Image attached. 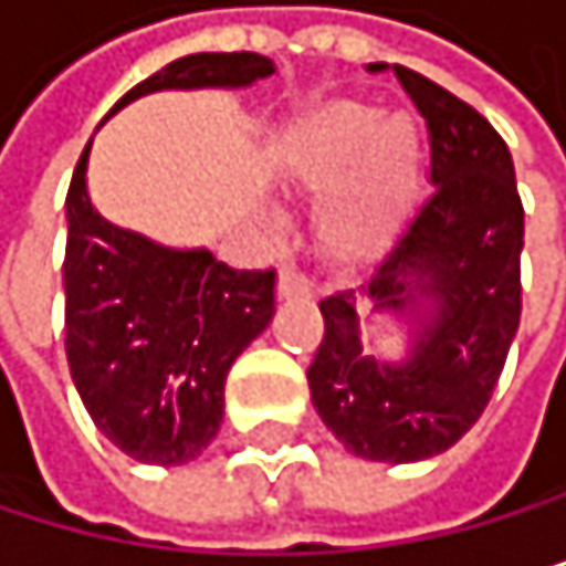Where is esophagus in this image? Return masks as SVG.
<instances>
[{
    "instance_id": "1",
    "label": "esophagus",
    "mask_w": 566,
    "mask_h": 566,
    "mask_svg": "<svg viewBox=\"0 0 566 566\" xmlns=\"http://www.w3.org/2000/svg\"><path fill=\"white\" fill-rule=\"evenodd\" d=\"M277 292L285 295V298H312L315 295V281L305 274V271H298V268H285L281 271V277H277Z\"/></svg>"
}]
</instances>
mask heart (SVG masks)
I'll use <instances>...</instances> for the list:
<instances>
[{
  "label": "heart",
  "mask_w": 566,
  "mask_h": 566,
  "mask_svg": "<svg viewBox=\"0 0 566 566\" xmlns=\"http://www.w3.org/2000/svg\"><path fill=\"white\" fill-rule=\"evenodd\" d=\"M285 179L308 192L329 190L322 241L339 254L363 251L410 197L421 142L407 118H380L374 104L333 101L305 115L277 148Z\"/></svg>",
  "instance_id": "obj_1"
}]
</instances>
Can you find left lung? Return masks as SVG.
Here are the masks:
<instances>
[{"label":"left lung","instance_id":"obj_1","mask_svg":"<svg viewBox=\"0 0 566 566\" xmlns=\"http://www.w3.org/2000/svg\"><path fill=\"white\" fill-rule=\"evenodd\" d=\"M431 142V197L356 285L318 302L325 333L308 366L312 403L349 451L374 462H421L479 418L520 329L523 200L513 156L472 104L418 71L394 67ZM436 308L403 367L358 343L363 311Z\"/></svg>","mask_w":566,"mask_h":566}]
</instances>
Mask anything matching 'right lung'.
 Returning <instances> with one entry per match:
<instances>
[{
	"label": "right lung",
	"mask_w": 566,
	"mask_h": 566,
	"mask_svg": "<svg viewBox=\"0 0 566 566\" xmlns=\"http://www.w3.org/2000/svg\"><path fill=\"white\" fill-rule=\"evenodd\" d=\"M261 53H189L115 107L166 87H244ZM87 148L67 189L63 329L74 387L97 431L145 465H186L217 438L233 359L274 315V268L237 271L210 251H169L107 223L87 197Z\"/></svg>",
	"instance_id": "right-lung-1"
}]
</instances>
